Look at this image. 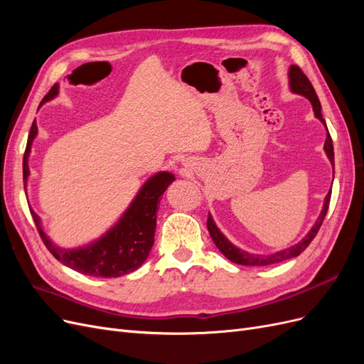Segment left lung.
I'll list each match as a JSON object with an SVG mask.
<instances>
[{
	"mask_svg": "<svg viewBox=\"0 0 364 364\" xmlns=\"http://www.w3.org/2000/svg\"><path fill=\"white\" fill-rule=\"evenodd\" d=\"M289 83H290L291 92L304 95V97L308 98V100H310V103L313 105V111H314L316 118L321 119L323 126L326 127V123H325V119L322 117V106H321V102H318V97L314 91V87H313L311 82L308 80V77L302 73V70L297 67V65H291L290 70H289ZM326 130H328V127H326ZM323 149L326 151L328 159L331 161V164L334 165V147H333V139H331V135H329V132L326 134V141H325ZM329 200H331V190H329V193L325 197V203H323L321 215H318V218L316 220V223L311 228L310 232H308L299 241V243L289 247V249L279 250L277 253H270V255H253V253H247L245 250L235 247L222 232H220V229L214 223V220H213L211 215H208L206 226H208V230H209V235H211L215 246L229 261H232L235 264H241V266H269V264H277V262H281V261H285V259H290V258L301 255V253L308 247V245L311 243L313 238L317 235L318 229H321L323 220H325V215L328 213Z\"/></svg>",
	"mask_w": 364,
	"mask_h": 364,
	"instance_id": "1",
	"label": "left lung"
}]
</instances>
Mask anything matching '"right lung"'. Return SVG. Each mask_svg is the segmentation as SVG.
Returning <instances> with one entry per match:
<instances>
[{"mask_svg":"<svg viewBox=\"0 0 364 364\" xmlns=\"http://www.w3.org/2000/svg\"><path fill=\"white\" fill-rule=\"evenodd\" d=\"M59 94V86L54 85L50 92L41 102L46 103ZM38 135L36 121H33L27 147L23 161V179L24 188L28 181V156L33 139ZM174 181V176L168 171H161L142 185L134 202L126 209L117 225L98 238L94 243L79 249H62L56 246L46 235L41 226L39 215L30 209L31 217L35 220L38 232L43 245L51 252V255L75 272L90 274L97 278H118L141 267L155 243L156 229V211L162 199V194Z\"/></svg>","mask_w":364,"mask_h":364,"instance_id":"obj_1","label":"right lung"}]
</instances>
